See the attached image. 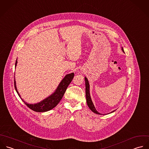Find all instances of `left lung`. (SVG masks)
<instances>
[{
    "instance_id": "left-lung-1",
    "label": "left lung",
    "mask_w": 149,
    "mask_h": 149,
    "mask_svg": "<svg viewBox=\"0 0 149 149\" xmlns=\"http://www.w3.org/2000/svg\"><path fill=\"white\" fill-rule=\"evenodd\" d=\"M122 50L124 52V50H123V47H122ZM84 79H85V82H86V100H87V105L89 107V108L91 110V111H93L94 113L98 114H102L98 111H97V110H96V109L93 103V101L91 100V96H90V84H89L88 81L87 77H84ZM114 111L115 110L111 111V113H113Z\"/></svg>"
}]
</instances>
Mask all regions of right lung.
Wrapping results in <instances>:
<instances>
[{"mask_svg": "<svg viewBox=\"0 0 149 149\" xmlns=\"http://www.w3.org/2000/svg\"><path fill=\"white\" fill-rule=\"evenodd\" d=\"M17 63V59L15 62V67H16ZM73 77H74V73L66 74L65 77L61 81V83H59V86L56 88L55 92L53 94H52L49 97L46 98V99H43V100H42L41 102L38 103L29 104V103H27L26 102H25L21 98V96L18 93V91H17V89L16 87V83L15 80H14V87L20 98L22 99V100L29 108H30L31 110L36 112H45V111H47L52 109L58 104V103L62 98L66 90L67 87H68L69 84L71 83L72 79H73Z\"/></svg>", "mask_w": 149, "mask_h": 149, "instance_id": "obj_1", "label": "right lung"}]
</instances>
